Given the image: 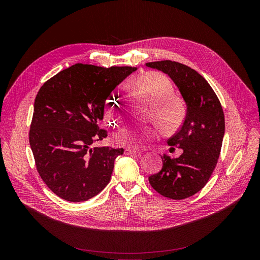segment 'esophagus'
<instances>
[{"label": "esophagus", "mask_w": 260, "mask_h": 260, "mask_svg": "<svg viewBox=\"0 0 260 260\" xmlns=\"http://www.w3.org/2000/svg\"><path fill=\"white\" fill-rule=\"evenodd\" d=\"M138 153H139V151L131 149V148H126V149L124 150V154L125 155H132V154H138Z\"/></svg>", "instance_id": "34e87169"}]
</instances>
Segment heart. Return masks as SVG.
<instances>
[{
	"label": "heart",
	"mask_w": 260,
	"mask_h": 260,
	"mask_svg": "<svg viewBox=\"0 0 260 260\" xmlns=\"http://www.w3.org/2000/svg\"><path fill=\"white\" fill-rule=\"evenodd\" d=\"M135 90L150 102L153 118L164 132H173L180 126L185 116L183 105L173 99L174 88L169 79L159 74H149L134 84ZM106 113L111 121L118 120L124 111V104L117 92H112L105 104ZM154 131L148 127L125 126L118 129L114 141L120 145L139 148L153 138Z\"/></svg>",
	"instance_id": "1"
}]
</instances>
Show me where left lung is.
Listing matches in <instances>:
<instances>
[{
	"mask_svg": "<svg viewBox=\"0 0 260 260\" xmlns=\"http://www.w3.org/2000/svg\"><path fill=\"white\" fill-rule=\"evenodd\" d=\"M172 79L186 105L181 128L168 140L182 154L164 155L162 169L149 177L151 186L161 196L183 200L192 197L209 181L220 154L225 122L221 104L207 80L183 63L161 60L147 62Z\"/></svg>",
	"mask_w": 260,
	"mask_h": 260,
	"instance_id": "left-lung-1",
	"label": "left lung"
}]
</instances>
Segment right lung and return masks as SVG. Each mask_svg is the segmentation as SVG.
<instances>
[{
    "label": "right lung",
    "instance_id": "add662e5",
    "mask_svg": "<svg viewBox=\"0 0 260 260\" xmlns=\"http://www.w3.org/2000/svg\"><path fill=\"white\" fill-rule=\"evenodd\" d=\"M137 68L76 63L40 88L34 104L29 145L47 186L68 202H85L109 183L123 148L92 147L108 96Z\"/></svg>",
    "mask_w": 260,
    "mask_h": 260
}]
</instances>
